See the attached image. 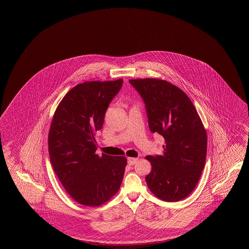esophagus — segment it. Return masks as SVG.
Listing matches in <instances>:
<instances>
[{
	"instance_id": "esophagus-1",
	"label": "esophagus",
	"mask_w": 249,
	"mask_h": 249,
	"mask_svg": "<svg viewBox=\"0 0 249 249\" xmlns=\"http://www.w3.org/2000/svg\"><path fill=\"white\" fill-rule=\"evenodd\" d=\"M138 159L137 158H128V165H134L137 163Z\"/></svg>"
}]
</instances>
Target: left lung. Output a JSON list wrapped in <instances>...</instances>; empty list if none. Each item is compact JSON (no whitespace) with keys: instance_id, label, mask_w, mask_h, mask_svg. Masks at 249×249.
<instances>
[{"instance_id":"obj_1","label":"left lung","mask_w":249,"mask_h":249,"mask_svg":"<svg viewBox=\"0 0 249 249\" xmlns=\"http://www.w3.org/2000/svg\"><path fill=\"white\" fill-rule=\"evenodd\" d=\"M143 98L152 133L164 139L163 154L147 156L151 171L145 178L151 193L166 202H178L195 190L204 170L207 135L188 96L158 78L129 79Z\"/></svg>"}]
</instances>
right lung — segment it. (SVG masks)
Here are the masks:
<instances>
[{"label":"right lung","instance_id":"add662e5","mask_svg":"<svg viewBox=\"0 0 249 249\" xmlns=\"http://www.w3.org/2000/svg\"><path fill=\"white\" fill-rule=\"evenodd\" d=\"M123 80L90 81L68 91L57 106L48 134L53 171L78 204L99 206L121 187L127 159L96 154L95 135Z\"/></svg>","mask_w":249,"mask_h":249}]
</instances>
